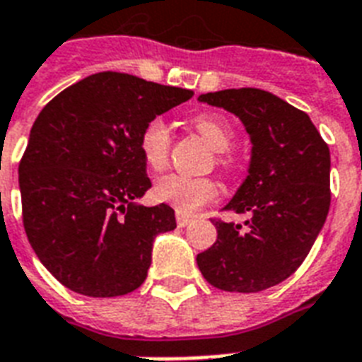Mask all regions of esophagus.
Instances as JSON below:
<instances>
[{
  "mask_svg": "<svg viewBox=\"0 0 362 362\" xmlns=\"http://www.w3.org/2000/svg\"><path fill=\"white\" fill-rule=\"evenodd\" d=\"M189 221H192V216L180 214V212L176 214V226H178V227H186Z\"/></svg>",
  "mask_w": 362,
  "mask_h": 362,
  "instance_id": "34e87169",
  "label": "esophagus"
}]
</instances>
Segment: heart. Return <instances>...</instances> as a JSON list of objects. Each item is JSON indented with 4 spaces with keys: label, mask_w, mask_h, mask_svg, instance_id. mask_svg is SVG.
I'll return each instance as SVG.
<instances>
[{
    "label": "heart",
    "mask_w": 362,
    "mask_h": 362,
    "mask_svg": "<svg viewBox=\"0 0 362 362\" xmlns=\"http://www.w3.org/2000/svg\"><path fill=\"white\" fill-rule=\"evenodd\" d=\"M193 127L206 139L212 150L218 153V163L223 169L231 167V158L227 156V150L235 142V129L231 122L223 115L209 112L193 118ZM173 136H170L169 125L163 118H152L141 131L139 148H141L142 159L146 161L150 169H163L170 156ZM220 195V187L212 178H193L186 175H165L158 178L153 184V197L159 203L169 204L180 214H192L204 204L216 201Z\"/></svg>",
    "instance_id": "1"
}]
</instances>
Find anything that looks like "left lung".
<instances>
[{
  "label": "left lung",
  "mask_w": 362,
  "mask_h": 362,
  "mask_svg": "<svg viewBox=\"0 0 362 362\" xmlns=\"http://www.w3.org/2000/svg\"><path fill=\"white\" fill-rule=\"evenodd\" d=\"M240 118L252 141L246 180L226 209L247 218L214 221L218 238L197 264L210 286L257 293L300 267L331 206V153L310 116L257 88L199 95Z\"/></svg>",
  "instance_id": "1"
}]
</instances>
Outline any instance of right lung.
Wrapping results in <instances>:
<instances>
[{
  "label": "right lung",
  "mask_w": 362,
  "mask_h": 362,
  "mask_svg": "<svg viewBox=\"0 0 362 362\" xmlns=\"http://www.w3.org/2000/svg\"><path fill=\"white\" fill-rule=\"evenodd\" d=\"M192 95L105 71L39 112L18 165L22 218L39 261L71 291L118 297L146 280L153 238L176 220L169 204L135 203L152 187L139 139Z\"/></svg>",
  "instance_id": "right-lung-1"
}]
</instances>
